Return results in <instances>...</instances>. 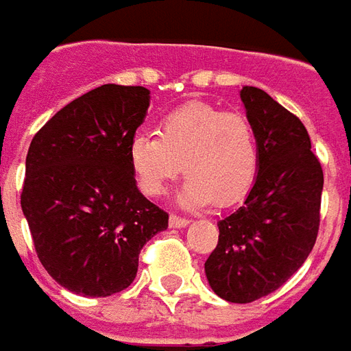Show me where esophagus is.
<instances>
[{
	"label": "esophagus",
	"mask_w": 351,
	"mask_h": 351,
	"mask_svg": "<svg viewBox=\"0 0 351 351\" xmlns=\"http://www.w3.org/2000/svg\"><path fill=\"white\" fill-rule=\"evenodd\" d=\"M191 221L187 217H181V215H170V227L171 228H183L187 227Z\"/></svg>",
	"instance_id": "obj_1"
}]
</instances>
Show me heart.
Listing matches in <instances>:
<instances>
[{"mask_svg":"<svg viewBox=\"0 0 351 351\" xmlns=\"http://www.w3.org/2000/svg\"><path fill=\"white\" fill-rule=\"evenodd\" d=\"M156 134H138L128 145L130 168L145 195H164L183 171L189 178L181 204L225 208L240 202L257 180L259 140L240 111L189 101L166 113Z\"/></svg>","mask_w":351,"mask_h":351,"instance_id":"heart-1","label":"heart"}]
</instances>
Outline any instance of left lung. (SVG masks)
Segmentation results:
<instances>
[{"label":"left lung","instance_id":"left-lung-1","mask_svg":"<svg viewBox=\"0 0 351 351\" xmlns=\"http://www.w3.org/2000/svg\"><path fill=\"white\" fill-rule=\"evenodd\" d=\"M240 98L257 132L259 173L245 202L217 223L219 242L204 268L215 295L245 304L282 287L310 255L323 170L299 117L255 86Z\"/></svg>","mask_w":351,"mask_h":351}]
</instances>
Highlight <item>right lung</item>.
<instances>
[{"mask_svg":"<svg viewBox=\"0 0 351 351\" xmlns=\"http://www.w3.org/2000/svg\"><path fill=\"white\" fill-rule=\"evenodd\" d=\"M147 108V88L101 84L62 108L29 143L22 211L41 265L71 293L126 289L143 245L168 228V213L138 191L128 160Z\"/></svg>","mask_w":351,"mask_h":351,"instance_id":"add662e5","label":"right lung"}]
</instances>
